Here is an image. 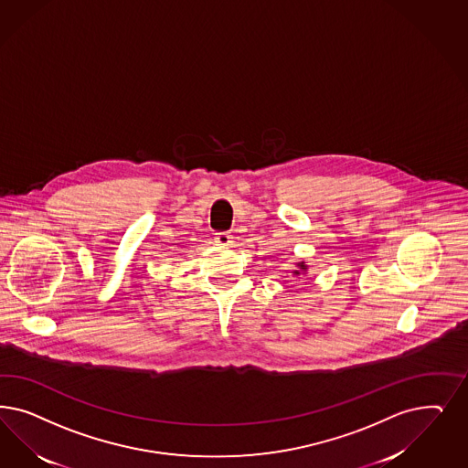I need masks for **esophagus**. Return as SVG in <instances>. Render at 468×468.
I'll use <instances>...</instances> for the list:
<instances>
[{"mask_svg":"<svg viewBox=\"0 0 468 468\" xmlns=\"http://www.w3.org/2000/svg\"><path fill=\"white\" fill-rule=\"evenodd\" d=\"M215 242H217L218 246H229V244H232V236H230L229 232H218V234L215 236Z\"/></svg>","mask_w":468,"mask_h":468,"instance_id":"esophagus-1","label":"esophagus"}]
</instances>
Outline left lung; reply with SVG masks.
I'll return each mask as SVG.
<instances>
[{
    "label": "left lung",
    "mask_w": 468,
    "mask_h": 468,
    "mask_svg": "<svg viewBox=\"0 0 468 468\" xmlns=\"http://www.w3.org/2000/svg\"><path fill=\"white\" fill-rule=\"evenodd\" d=\"M306 271H308V265H306V261L302 260V261H298L296 263V269L291 271L294 277H298V275H306Z\"/></svg>",
    "instance_id": "1"
}]
</instances>
